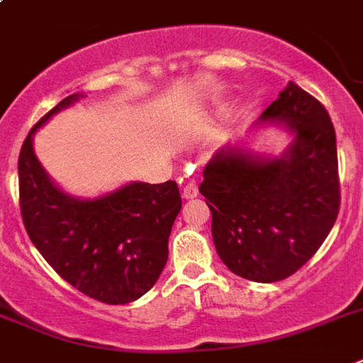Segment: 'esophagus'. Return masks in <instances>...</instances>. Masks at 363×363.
<instances>
[{"label": "esophagus", "mask_w": 363, "mask_h": 363, "mask_svg": "<svg viewBox=\"0 0 363 363\" xmlns=\"http://www.w3.org/2000/svg\"><path fill=\"white\" fill-rule=\"evenodd\" d=\"M196 194H199V185L194 184V182H189V184L185 185L184 189H182V196H184V199H187V200L194 199Z\"/></svg>", "instance_id": "obj_1"}]
</instances>
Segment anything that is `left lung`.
<instances>
[{
	"instance_id": "left-lung-1",
	"label": "left lung",
	"mask_w": 363,
	"mask_h": 363,
	"mask_svg": "<svg viewBox=\"0 0 363 363\" xmlns=\"http://www.w3.org/2000/svg\"><path fill=\"white\" fill-rule=\"evenodd\" d=\"M295 133L282 157L224 148L203 169L218 257L241 278L271 284L319 250L340 211L336 131L321 101L293 81L259 116Z\"/></svg>"
}]
</instances>
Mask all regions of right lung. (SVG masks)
Returning <instances> with one entry per match:
<instances>
[{
  "instance_id": "right-lung-1",
  "label": "right lung",
  "mask_w": 363,
  "mask_h": 363,
  "mask_svg": "<svg viewBox=\"0 0 363 363\" xmlns=\"http://www.w3.org/2000/svg\"><path fill=\"white\" fill-rule=\"evenodd\" d=\"M77 98L59 101L23 140L18 157L23 226L53 271L77 291L106 304H128L157 282L182 196L172 179L133 182L94 200L62 193L38 163L33 133Z\"/></svg>"
}]
</instances>
